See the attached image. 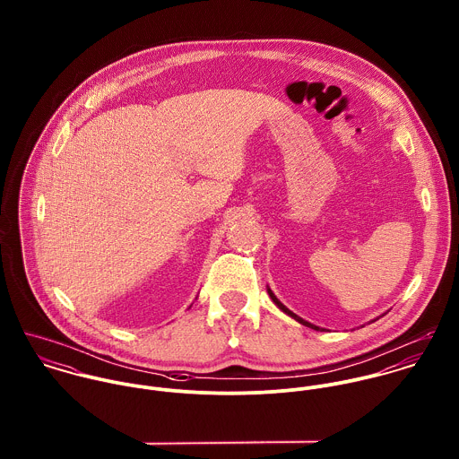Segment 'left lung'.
Returning <instances> with one entry per match:
<instances>
[{"label": "left lung", "mask_w": 459, "mask_h": 459, "mask_svg": "<svg viewBox=\"0 0 459 459\" xmlns=\"http://www.w3.org/2000/svg\"><path fill=\"white\" fill-rule=\"evenodd\" d=\"M268 295H270V299L273 300V304H275V306H277V307H279L282 313H286L288 316H291V318H293V320H297L299 324H302V325H306V327L315 328V330H322V328L316 327V325H313V324H309V322H306V320H302V318H300V316H297L295 313H291V311H290V309H288L284 304H281V302H279V299H277V297L272 293V290H270V288H268Z\"/></svg>", "instance_id": "8db88e82"}]
</instances>
